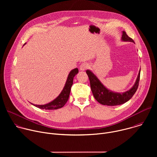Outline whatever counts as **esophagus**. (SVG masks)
I'll list each match as a JSON object with an SVG mask.
<instances>
[{
    "instance_id": "obj_1",
    "label": "esophagus",
    "mask_w": 157,
    "mask_h": 157,
    "mask_svg": "<svg viewBox=\"0 0 157 157\" xmlns=\"http://www.w3.org/2000/svg\"><path fill=\"white\" fill-rule=\"evenodd\" d=\"M89 67V64L87 63H82V64H81L80 66H79V69L81 71H84L86 70L87 68H88Z\"/></svg>"
}]
</instances>
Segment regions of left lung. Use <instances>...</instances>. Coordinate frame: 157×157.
I'll list each match as a JSON object with an SVG mask.
<instances>
[{
  "instance_id": "obj_1",
  "label": "left lung",
  "mask_w": 157,
  "mask_h": 157,
  "mask_svg": "<svg viewBox=\"0 0 157 157\" xmlns=\"http://www.w3.org/2000/svg\"><path fill=\"white\" fill-rule=\"evenodd\" d=\"M122 40L125 41L134 43L133 39L129 37L124 31L122 32ZM86 73L89 77V81H90L91 91L96 100L103 105H117L127 102L136 93L139 84L140 70L135 84L130 90L124 93H116L109 91V89L104 86L98 78L91 71L86 70Z\"/></svg>"
}]
</instances>
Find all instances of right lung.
<instances>
[{
  "instance_id": "add662e5",
  "label": "right lung",
  "mask_w": 157,
  "mask_h": 157,
  "mask_svg": "<svg viewBox=\"0 0 157 157\" xmlns=\"http://www.w3.org/2000/svg\"><path fill=\"white\" fill-rule=\"evenodd\" d=\"M78 72L79 71L78 68H75L71 71V72L68 75V78H67L65 86L63 89V91L55 100H53V101L48 104L44 105H33L38 108L45 110H55L63 107L68 100L71 91V87L73 83V78L75 76V75L78 74Z\"/></svg>"
}]
</instances>
